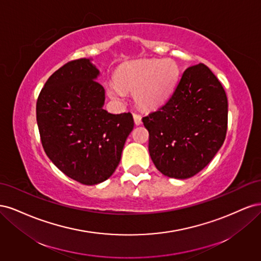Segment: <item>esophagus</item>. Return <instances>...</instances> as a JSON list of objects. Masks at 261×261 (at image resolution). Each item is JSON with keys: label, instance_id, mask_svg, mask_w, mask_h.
Listing matches in <instances>:
<instances>
[{"label": "esophagus", "instance_id": "1", "mask_svg": "<svg viewBox=\"0 0 261 261\" xmlns=\"http://www.w3.org/2000/svg\"><path fill=\"white\" fill-rule=\"evenodd\" d=\"M133 117H134V122H135L136 125H140L141 124V116L138 113H134Z\"/></svg>", "mask_w": 261, "mask_h": 261}]
</instances>
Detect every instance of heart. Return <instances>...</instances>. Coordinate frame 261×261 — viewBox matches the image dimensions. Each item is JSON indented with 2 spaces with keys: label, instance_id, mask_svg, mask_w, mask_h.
Listing matches in <instances>:
<instances>
[{
  "label": "heart",
  "instance_id": "obj_1",
  "mask_svg": "<svg viewBox=\"0 0 261 261\" xmlns=\"http://www.w3.org/2000/svg\"><path fill=\"white\" fill-rule=\"evenodd\" d=\"M178 66L175 61L140 60L123 67L116 76V83L107 87L109 96L123 100V90H136L135 100L143 108H153L167 98L177 82Z\"/></svg>",
  "mask_w": 261,
  "mask_h": 261
}]
</instances>
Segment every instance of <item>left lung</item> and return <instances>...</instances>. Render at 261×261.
<instances>
[{"label": "left lung", "instance_id": "1", "mask_svg": "<svg viewBox=\"0 0 261 261\" xmlns=\"http://www.w3.org/2000/svg\"><path fill=\"white\" fill-rule=\"evenodd\" d=\"M149 153L163 175L189 178L200 172L223 145L227 98L222 85L202 63L188 67L155 111L143 117Z\"/></svg>", "mask_w": 261, "mask_h": 261}]
</instances>
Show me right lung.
Returning a JSON list of instances; mask_svg holds the SVG:
<instances>
[{"label":"right lung","instance_id":"add662e5","mask_svg":"<svg viewBox=\"0 0 261 261\" xmlns=\"http://www.w3.org/2000/svg\"><path fill=\"white\" fill-rule=\"evenodd\" d=\"M89 59L70 61L54 72L37 100L42 147L60 171L84 185L113 174L134 128L132 113L103 109L105 88Z\"/></svg>","mask_w":261,"mask_h":261}]
</instances>
